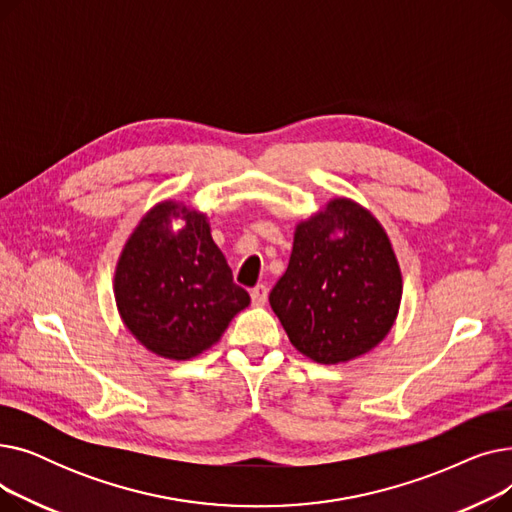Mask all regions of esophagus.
<instances>
[{
	"mask_svg": "<svg viewBox=\"0 0 512 512\" xmlns=\"http://www.w3.org/2000/svg\"><path fill=\"white\" fill-rule=\"evenodd\" d=\"M251 301H253V305H257V307L265 305V301H267V286H265V284H257V286L251 290Z\"/></svg>",
	"mask_w": 512,
	"mask_h": 512,
	"instance_id": "34e87169",
	"label": "esophagus"
}]
</instances>
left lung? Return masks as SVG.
I'll use <instances>...</instances> for the list:
<instances>
[{
    "instance_id": "left-lung-1",
    "label": "left lung",
    "mask_w": 512,
    "mask_h": 512,
    "mask_svg": "<svg viewBox=\"0 0 512 512\" xmlns=\"http://www.w3.org/2000/svg\"><path fill=\"white\" fill-rule=\"evenodd\" d=\"M400 297L402 278L386 232L357 203L336 199L294 232L270 305L299 353L334 365L384 340Z\"/></svg>"
}]
</instances>
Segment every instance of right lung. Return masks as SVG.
<instances>
[{"mask_svg":"<svg viewBox=\"0 0 512 512\" xmlns=\"http://www.w3.org/2000/svg\"><path fill=\"white\" fill-rule=\"evenodd\" d=\"M172 217L185 228L169 232ZM116 303L126 328L159 357L184 361L215 344L251 303L232 280L203 213L161 203L128 238L116 270Z\"/></svg>","mask_w":512,"mask_h":512,"instance_id":"1","label":"right lung"}]
</instances>
